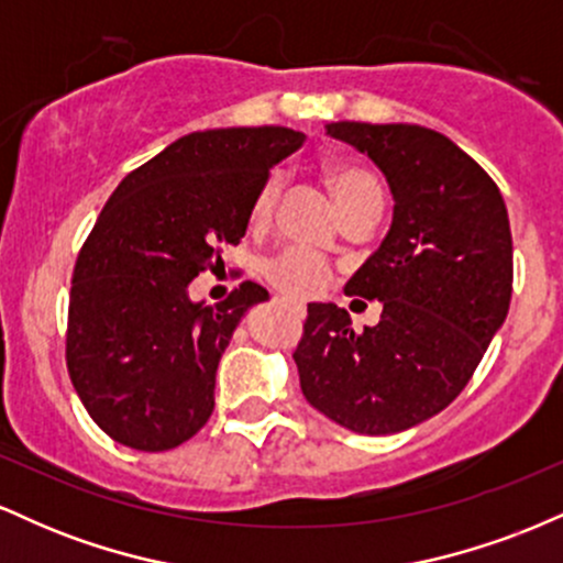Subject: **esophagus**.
<instances>
[{"mask_svg": "<svg viewBox=\"0 0 563 563\" xmlns=\"http://www.w3.org/2000/svg\"><path fill=\"white\" fill-rule=\"evenodd\" d=\"M294 309H296V312H303V307H301V303H296V301H294Z\"/></svg>", "mask_w": 563, "mask_h": 563, "instance_id": "34e87169", "label": "esophagus"}]
</instances>
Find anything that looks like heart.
<instances>
[{
  "instance_id": "b5f03b06",
  "label": "heart",
  "mask_w": 563,
  "mask_h": 563,
  "mask_svg": "<svg viewBox=\"0 0 563 563\" xmlns=\"http://www.w3.org/2000/svg\"><path fill=\"white\" fill-rule=\"evenodd\" d=\"M328 185H331L339 211L363 198H380V187L373 179V174L354 164L328 166ZM277 190H280V179L277 177H269L262 185L260 196L254 200V222H264V219L273 214ZM264 277L275 288L286 290V294L296 296V299H309V296H318L328 288L333 273L318 254H312L307 249H296L294 245V249H283L280 254L267 260V264H264Z\"/></svg>"
}]
</instances>
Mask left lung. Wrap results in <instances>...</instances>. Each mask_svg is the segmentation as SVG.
I'll return each mask as SVG.
<instances>
[{
  "label": "left lung",
  "mask_w": 563,
  "mask_h": 563,
  "mask_svg": "<svg viewBox=\"0 0 563 563\" xmlns=\"http://www.w3.org/2000/svg\"><path fill=\"white\" fill-rule=\"evenodd\" d=\"M389 183L391 228L349 296L384 303L354 333L346 309L309 303L294 360L307 402L354 434L386 437L444 410L506 322L514 283L508 211L489 174L418 124H328Z\"/></svg>",
  "instance_id": "8db88e82"
}]
</instances>
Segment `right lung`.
<instances>
[{"mask_svg":"<svg viewBox=\"0 0 563 563\" xmlns=\"http://www.w3.org/2000/svg\"><path fill=\"white\" fill-rule=\"evenodd\" d=\"M301 142L286 126L185 134L102 206L74 267L66 360L87 412L119 444L172 450L209 421L222 352L269 294L245 280L209 307L190 283L241 243L269 169Z\"/></svg>","mask_w":563,"mask_h":563,"instance_id":"add662e5","label":"right lung"}]
</instances>
